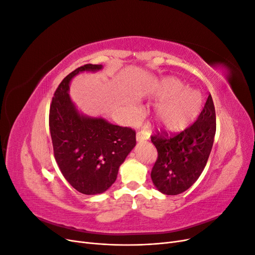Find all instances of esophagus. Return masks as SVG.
Instances as JSON below:
<instances>
[{
  "label": "esophagus",
  "mask_w": 255,
  "mask_h": 255,
  "mask_svg": "<svg viewBox=\"0 0 255 255\" xmlns=\"http://www.w3.org/2000/svg\"><path fill=\"white\" fill-rule=\"evenodd\" d=\"M149 138V133L146 130H139L136 134V140L137 141H143Z\"/></svg>",
  "instance_id": "esophagus-1"
}]
</instances>
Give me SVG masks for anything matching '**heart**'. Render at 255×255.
I'll return each instance as SVG.
<instances>
[{"label": "heart", "instance_id": "1", "mask_svg": "<svg viewBox=\"0 0 255 255\" xmlns=\"http://www.w3.org/2000/svg\"><path fill=\"white\" fill-rule=\"evenodd\" d=\"M145 92L161 100L154 112V123L168 133L185 129L202 111L201 95L195 90H186L185 85L175 79H165L149 85ZM129 110L134 112L132 106Z\"/></svg>", "mask_w": 255, "mask_h": 255}]
</instances>
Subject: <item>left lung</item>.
<instances>
[{
    "mask_svg": "<svg viewBox=\"0 0 255 255\" xmlns=\"http://www.w3.org/2000/svg\"><path fill=\"white\" fill-rule=\"evenodd\" d=\"M216 134V114L212 96L191 127L169 137L160 130L151 137L157 150V159L151 179L161 194L175 196L187 190L201 175L213 148Z\"/></svg>",
    "mask_w": 255,
    "mask_h": 255,
    "instance_id": "1",
    "label": "left lung"
}]
</instances>
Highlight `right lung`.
Returning a JSON list of instances; mask_svg holds the SVG:
<instances>
[{"instance_id": "right-lung-1", "label": "right lung", "mask_w": 255, "mask_h": 255, "mask_svg": "<svg viewBox=\"0 0 255 255\" xmlns=\"http://www.w3.org/2000/svg\"><path fill=\"white\" fill-rule=\"evenodd\" d=\"M102 65H84L68 74L52 99L49 126L54 156L65 179L84 195L106 191L119 167L136 145L135 132L103 117L84 115L69 95V85L82 72H98Z\"/></svg>"}]
</instances>
